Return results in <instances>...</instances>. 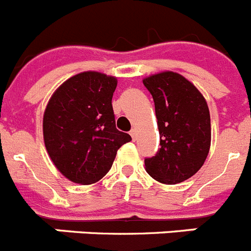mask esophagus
I'll return each mask as SVG.
<instances>
[{"mask_svg":"<svg viewBox=\"0 0 251 251\" xmlns=\"http://www.w3.org/2000/svg\"><path fill=\"white\" fill-rule=\"evenodd\" d=\"M129 134H130V136H132L133 139H136L137 138V130H136V128H133V129L129 132Z\"/></svg>","mask_w":251,"mask_h":251,"instance_id":"esophagus-1","label":"esophagus"}]
</instances>
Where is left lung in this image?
<instances>
[{"label": "left lung", "mask_w": 251, "mask_h": 251, "mask_svg": "<svg viewBox=\"0 0 251 251\" xmlns=\"http://www.w3.org/2000/svg\"><path fill=\"white\" fill-rule=\"evenodd\" d=\"M156 109L161 148L145 159L146 171L165 185H176L202 167L211 145V121L203 95L185 76L163 72L143 79Z\"/></svg>", "instance_id": "left-lung-1"}]
</instances>
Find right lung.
<instances>
[{
  "instance_id": "add662e5",
  "label": "right lung",
  "mask_w": 251,
  "mask_h": 251,
  "mask_svg": "<svg viewBox=\"0 0 251 251\" xmlns=\"http://www.w3.org/2000/svg\"><path fill=\"white\" fill-rule=\"evenodd\" d=\"M117 83V77L103 73H80L64 81L46 105V151L72 182H98L112 167L117 151L132 141L115 128L112 98Z\"/></svg>"
}]
</instances>
